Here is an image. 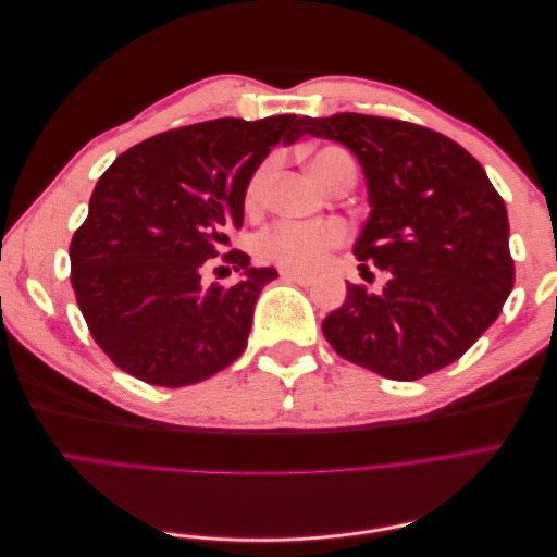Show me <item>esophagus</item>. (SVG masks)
Returning a JSON list of instances; mask_svg holds the SVG:
<instances>
[{
    "mask_svg": "<svg viewBox=\"0 0 557 557\" xmlns=\"http://www.w3.org/2000/svg\"><path fill=\"white\" fill-rule=\"evenodd\" d=\"M281 278H283V281H288V283H297V285H311V283H313V276L293 272V269H283V272H281Z\"/></svg>",
    "mask_w": 557,
    "mask_h": 557,
    "instance_id": "esophagus-1",
    "label": "esophagus"
}]
</instances>
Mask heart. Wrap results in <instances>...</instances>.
Masks as SVG:
<instances>
[{
	"mask_svg": "<svg viewBox=\"0 0 557 557\" xmlns=\"http://www.w3.org/2000/svg\"><path fill=\"white\" fill-rule=\"evenodd\" d=\"M311 174L330 188V185L346 172H356V164L342 148L325 146L309 153ZM274 176V158L262 160L250 172L244 185V205L256 211L264 205L269 181ZM346 242V227L336 221L325 223H293L281 221L264 230L258 239L260 256L278 267L293 272H313L325 262L327 252Z\"/></svg>",
	"mask_w": 557,
	"mask_h": 557,
	"instance_id": "heart-1",
	"label": "heart"
}]
</instances>
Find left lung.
Instances as JSON below:
<instances>
[{"label":"left lung","instance_id":"left-lung-1","mask_svg":"<svg viewBox=\"0 0 557 557\" xmlns=\"http://www.w3.org/2000/svg\"><path fill=\"white\" fill-rule=\"evenodd\" d=\"M301 125L360 160L372 213L352 252L391 276L379 295L348 283L344 305L323 320L325 339L395 381L462 358L516 276L507 207L483 166L444 134L395 117L336 113Z\"/></svg>","mask_w":557,"mask_h":557}]
</instances>
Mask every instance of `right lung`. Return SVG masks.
Segmentation results:
<instances>
[{"label":"right lung","instance_id":"add662e5","mask_svg":"<svg viewBox=\"0 0 557 557\" xmlns=\"http://www.w3.org/2000/svg\"><path fill=\"white\" fill-rule=\"evenodd\" d=\"M305 117H218L156 134L99 176L70 244L72 288L97 346L150 385L183 387L237 360L256 301L278 274L242 250L223 262L237 285L201 283L227 234L244 225V185Z\"/></svg>","mask_w":557,"mask_h":557}]
</instances>
